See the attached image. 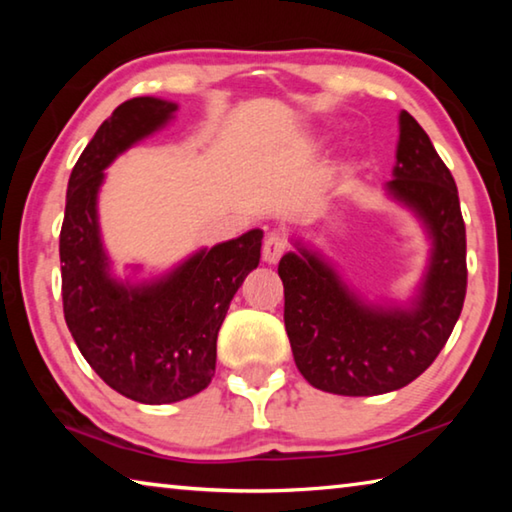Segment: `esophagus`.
<instances>
[{
  "label": "esophagus",
  "instance_id": "34e87169",
  "mask_svg": "<svg viewBox=\"0 0 512 512\" xmlns=\"http://www.w3.org/2000/svg\"><path fill=\"white\" fill-rule=\"evenodd\" d=\"M287 250V241H284L280 235H268L264 239V248H262V259L266 264H277L280 257Z\"/></svg>",
  "mask_w": 512,
  "mask_h": 512
}]
</instances>
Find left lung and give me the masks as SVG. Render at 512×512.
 Instances as JSON below:
<instances>
[{"label": "left lung", "instance_id": "left-lung-1", "mask_svg": "<svg viewBox=\"0 0 512 512\" xmlns=\"http://www.w3.org/2000/svg\"><path fill=\"white\" fill-rule=\"evenodd\" d=\"M386 196L411 210L429 259L406 300H368L302 239L280 259L284 327L300 375L318 391L350 397L391 393L427 370L461 316L467 268L465 223L452 173L429 135L400 112L393 180Z\"/></svg>", "mask_w": 512, "mask_h": 512}]
</instances>
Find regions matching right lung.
Here are the masks:
<instances>
[{
  "label": "right lung",
  "mask_w": 512,
  "mask_h": 512,
  "mask_svg": "<svg viewBox=\"0 0 512 512\" xmlns=\"http://www.w3.org/2000/svg\"><path fill=\"white\" fill-rule=\"evenodd\" d=\"M176 110L167 99L135 97L103 121L69 176L60 230L69 332L110 388L142 404H173L207 388L230 300L262 255L264 232L255 228L158 275L140 277V266H131L128 277L112 271L99 225L106 169L167 126Z\"/></svg>",
  "instance_id": "add662e5"
}]
</instances>
